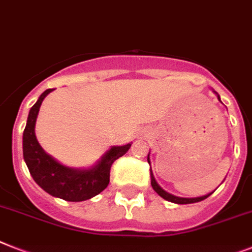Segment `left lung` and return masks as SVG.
Returning <instances> with one entry per match:
<instances>
[{"label":"left lung","instance_id":"obj_1","mask_svg":"<svg viewBox=\"0 0 252 252\" xmlns=\"http://www.w3.org/2000/svg\"><path fill=\"white\" fill-rule=\"evenodd\" d=\"M218 97H219V96H218ZM219 100H220V97H219ZM148 162H149V155H148ZM151 184H152V187H153V189H155L156 192L158 193L162 198H165L166 201H170V202L179 203V205H188V203L199 202V201H203V199L207 198V197L211 194V193H210V194H207V196L197 197V198H182V197L172 196V194H170V193H167L166 190H163V189H162L161 187L157 184V182H156L155 178H153V174H152V171H151Z\"/></svg>","mask_w":252,"mask_h":252}]
</instances>
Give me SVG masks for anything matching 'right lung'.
Instances as JSON below:
<instances>
[{
	"label": "right lung",
	"mask_w": 252,
	"mask_h": 252,
	"mask_svg": "<svg viewBox=\"0 0 252 252\" xmlns=\"http://www.w3.org/2000/svg\"><path fill=\"white\" fill-rule=\"evenodd\" d=\"M53 89L41 94L37 103L31 108L27 126L23 132V156L33 180L41 188L54 197L70 202H80L93 198L109 184L111 167L113 162L130 149L131 144L112 147L101 157L96 166L89 170L65 167L41 148L34 134L37 114L43 99Z\"/></svg>",
	"instance_id": "right-lung-1"
}]
</instances>
